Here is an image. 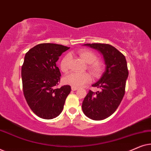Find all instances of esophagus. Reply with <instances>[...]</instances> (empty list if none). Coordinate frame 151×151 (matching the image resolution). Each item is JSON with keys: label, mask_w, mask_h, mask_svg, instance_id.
<instances>
[{"label": "esophagus", "mask_w": 151, "mask_h": 151, "mask_svg": "<svg viewBox=\"0 0 151 151\" xmlns=\"http://www.w3.org/2000/svg\"><path fill=\"white\" fill-rule=\"evenodd\" d=\"M78 89V87H73V86H71V90L72 91H76Z\"/></svg>", "instance_id": "esophagus-1"}]
</instances>
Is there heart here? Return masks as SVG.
<instances>
[{
  "instance_id": "heart-1",
  "label": "heart",
  "mask_w": 151,
  "mask_h": 151,
  "mask_svg": "<svg viewBox=\"0 0 151 151\" xmlns=\"http://www.w3.org/2000/svg\"><path fill=\"white\" fill-rule=\"evenodd\" d=\"M80 56L82 60L88 64V69L93 74L94 76H98L102 71L104 65L102 62L96 60L97 55L92 51L88 49H81L79 51ZM71 60V55L69 54L65 55L61 60L60 67L63 71H67L69 69V65ZM91 81V77L87 73H71L68 74L64 78V82L65 84L73 87H81L84 84L89 83Z\"/></svg>"
}]
</instances>
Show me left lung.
<instances>
[{
  "label": "left lung",
  "mask_w": 151,
  "mask_h": 151,
  "mask_svg": "<svg viewBox=\"0 0 151 151\" xmlns=\"http://www.w3.org/2000/svg\"><path fill=\"white\" fill-rule=\"evenodd\" d=\"M102 53L106 70L100 80L93 84L100 91H89L82 102L86 116L93 120H102L111 116L118 108L125 93L126 81L129 76L126 58L112 45L102 43L85 44Z\"/></svg>",
  "instance_id": "left-lung-1"
}]
</instances>
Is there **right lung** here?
Here are the masks:
<instances>
[{
    "instance_id": "add662e5",
    "label": "right lung",
    "mask_w": 151,
    "mask_h": 151,
    "mask_svg": "<svg viewBox=\"0 0 151 151\" xmlns=\"http://www.w3.org/2000/svg\"><path fill=\"white\" fill-rule=\"evenodd\" d=\"M69 47L52 43H42L26 53L21 69L22 90L29 106L42 119L55 118L63 111L71 86L56 88L60 72L56 62Z\"/></svg>"
}]
</instances>
